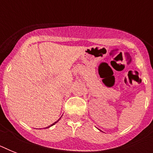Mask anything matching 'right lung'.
<instances>
[{
	"label": "right lung",
	"mask_w": 153,
	"mask_h": 153,
	"mask_svg": "<svg viewBox=\"0 0 153 153\" xmlns=\"http://www.w3.org/2000/svg\"><path fill=\"white\" fill-rule=\"evenodd\" d=\"M59 119H60V118H59ZM59 120H58V121H59ZM58 121H55V123H53V124H52V125H51V126H48V127H46V128H49V127H51V126H54V125H55V123H57V122H58Z\"/></svg>",
	"instance_id": "add662e5"
}]
</instances>
